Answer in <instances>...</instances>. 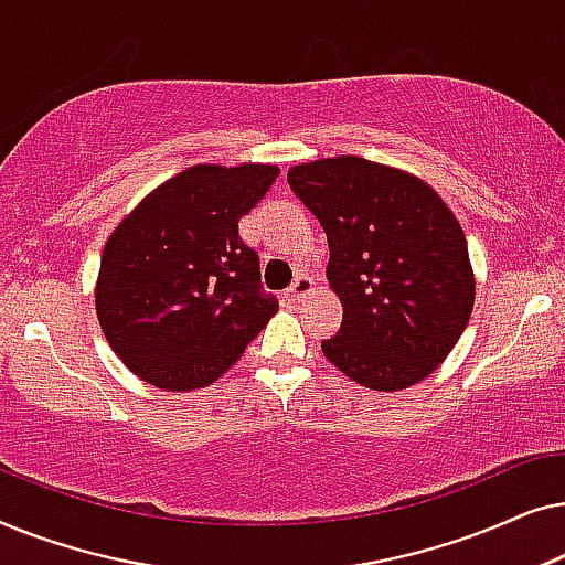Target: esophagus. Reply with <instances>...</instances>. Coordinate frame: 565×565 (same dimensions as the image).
<instances>
[{
	"label": "esophagus",
	"instance_id": "34e87169",
	"mask_svg": "<svg viewBox=\"0 0 565 565\" xmlns=\"http://www.w3.org/2000/svg\"><path fill=\"white\" fill-rule=\"evenodd\" d=\"M313 290H316V285H313L311 277L298 275V277H296V282H292L290 288L285 290V300H288V303H300V300L311 296Z\"/></svg>",
	"mask_w": 565,
	"mask_h": 565
}]
</instances>
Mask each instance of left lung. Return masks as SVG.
<instances>
[{"label":"left lung","mask_w":565,"mask_h":565,"mask_svg":"<svg viewBox=\"0 0 565 565\" xmlns=\"http://www.w3.org/2000/svg\"><path fill=\"white\" fill-rule=\"evenodd\" d=\"M288 184L327 231L344 306L331 365L373 391L427 377L468 327L476 282L460 223L429 184L360 157L292 167Z\"/></svg>","instance_id":"8db88e82"}]
</instances>
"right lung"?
Listing matches in <instances>:
<instances>
[{
    "instance_id": "obj_1",
    "label": "right lung",
    "mask_w": 565,
    "mask_h": 565,
    "mask_svg": "<svg viewBox=\"0 0 565 565\" xmlns=\"http://www.w3.org/2000/svg\"><path fill=\"white\" fill-rule=\"evenodd\" d=\"M275 177L269 164L190 167L107 238L97 319L146 383L180 393L218 381L277 313L259 254L238 234Z\"/></svg>"
}]
</instances>
